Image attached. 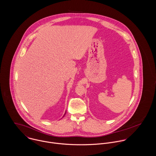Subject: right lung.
<instances>
[{"label": "right lung", "instance_id": "1", "mask_svg": "<svg viewBox=\"0 0 156 156\" xmlns=\"http://www.w3.org/2000/svg\"><path fill=\"white\" fill-rule=\"evenodd\" d=\"M66 113H65V114H64V115H66Z\"/></svg>", "mask_w": 156, "mask_h": 156}]
</instances>
